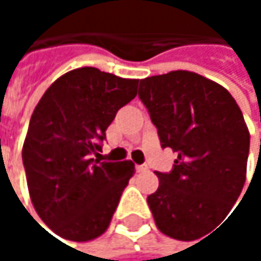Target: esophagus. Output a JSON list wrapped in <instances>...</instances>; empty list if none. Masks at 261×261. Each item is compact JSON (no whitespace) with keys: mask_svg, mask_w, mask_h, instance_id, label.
I'll list each match as a JSON object with an SVG mask.
<instances>
[{"mask_svg":"<svg viewBox=\"0 0 261 261\" xmlns=\"http://www.w3.org/2000/svg\"><path fill=\"white\" fill-rule=\"evenodd\" d=\"M137 171L139 172H146L148 171V165H139L137 166Z\"/></svg>","mask_w":261,"mask_h":261,"instance_id":"obj_1","label":"esophagus"}]
</instances>
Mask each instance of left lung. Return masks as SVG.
Masks as SVG:
<instances>
[{
  "label": "left lung",
  "mask_w": 261,
  "mask_h": 261,
  "mask_svg": "<svg viewBox=\"0 0 261 261\" xmlns=\"http://www.w3.org/2000/svg\"><path fill=\"white\" fill-rule=\"evenodd\" d=\"M139 98L162 148L178 154L169 174L157 172L148 196L157 228L177 240L212 231L231 210L246 180L249 131L221 84L189 71L140 80Z\"/></svg>",
  "instance_id": "left-lung-1"
}]
</instances>
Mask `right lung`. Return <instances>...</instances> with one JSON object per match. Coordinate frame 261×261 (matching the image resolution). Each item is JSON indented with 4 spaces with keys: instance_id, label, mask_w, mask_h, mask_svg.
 <instances>
[{
    "instance_id": "1",
    "label": "right lung",
    "mask_w": 261,
    "mask_h": 261,
    "mask_svg": "<svg viewBox=\"0 0 261 261\" xmlns=\"http://www.w3.org/2000/svg\"><path fill=\"white\" fill-rule=\"evenodd\" d=\"M137 84L79 68L56 80L37 102L22 162L31 202L57 236L87 242L109 228L134 163L92 157L118 110L137 95Z\"/></svg>"
}]
</instances>
